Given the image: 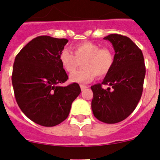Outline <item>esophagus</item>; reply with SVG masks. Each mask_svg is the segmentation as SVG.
Masks as SVG:
<instances>
[{
	"label": "esophagus",
	"mask_w": 160,
	"mask_h": 160,
	"mask_svg": "<svg viewBox=\"0 0 160 160\" xmlns=\"http://www.w3.org/2000/svg\"><path fill=\"white\" fill-rule=\"evenodd\" d=\"M87 86H84V85H80V89H81V90H84L86 88H87Z\"/></svg>",
	"instance_id": "obj_1"
}]
</instances>
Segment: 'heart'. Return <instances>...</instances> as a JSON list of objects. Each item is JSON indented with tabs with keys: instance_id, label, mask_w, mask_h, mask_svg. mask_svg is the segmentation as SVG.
<instances>
[{
	"instance_id": "b5f03b06",
	"label": "heart",
	"mask_w": 160,
	"mask_h": 160,
	"mask_svg": "<svg viewBox=\"0 0 160 160\" xmlns=\"http://www.w3.org/2000/svg\"><path fill=\"white\" fill-rule=\"evenodd\" d=\"M73 54L68 49L60 52V61L63 68L72 73L80 65L83 68L70 76L71 82L86 83L95 77H104L109 73L113 63V54L107 48H100L93 42L84 41L73 46Z\"/></svg>"
}]
</instances>
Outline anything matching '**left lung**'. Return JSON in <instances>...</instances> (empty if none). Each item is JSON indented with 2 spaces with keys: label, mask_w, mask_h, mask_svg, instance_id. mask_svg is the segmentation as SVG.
<instances>
[{
  "label": "left lung",
  "mask_w": 160,
  "mask_h": 160,
  "mask_svg": "<svg viewBox=\"0 0 160 160\" xmlns=\"http://www.w3.org/2000/svg\"><path fill=\"white\" fill-rule=\"evenodd\" d=\"M103 39L112 43L115 55L102 83L91 87V108L97 120L117 123L127 118L137 107L143 90L146 67L142 50L129 38L113 33ZM102 85L111 87L103 89Z\"/></svg>",
  "instance_id": "obj_1"
}]
</instances>
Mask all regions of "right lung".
<instances>
[{
	"mask_svg": "<svg viewBox=\"0 0 160 160\" xmlns=\"http://www.w3.org/2000/svg\"><path fill=\"white\" fill-rule=\"evenodd\" d=\"M67 42L37 37L15 58L11 77L15 99L23 113L40 126L53 127L66 120L81 92L77 83L60 85L68 79L59 58Z\"/></svg>",
	"mask_w": 160,
	"mask_h": 160,
	"instance_id": "1",
	"label": "right lung"
}]
</instances>
